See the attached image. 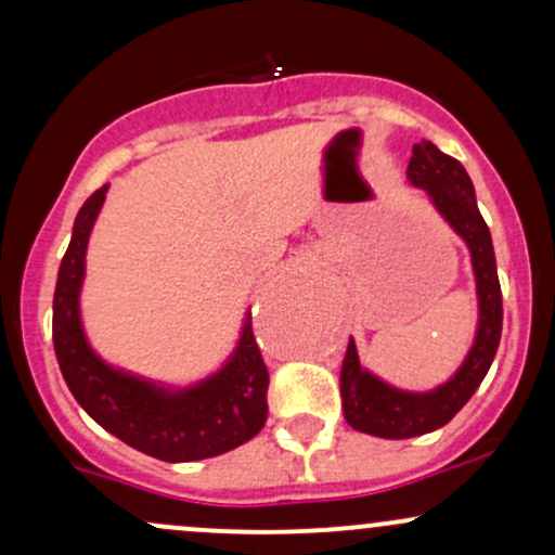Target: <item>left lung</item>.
Instances as JSON below:
<instances>
[{
  "mask_svg": "<svg viewBox=\"0 0 555 555\" xmlns=\"http://www.w3.org/2000/svg\"><path fill=\"white\" fill-rule=\"evenodd\" d=\"M406 177L430 195L443 219L456 229V234L467 242L469 253H473L477 297H480V326H477L475 347L469 349L460 373L430 393H404L373 378L371 373L362 371L358 347L354 341H349L347 358L341 365L344 417L354 430L371 433L378 438H393V441L443 428L467 404L495 358L503 326L493 242H490L486 219L477 211L469 175L456 158L441 154L430 140H423L412 149Z\"/></svg>",
  "mask_w": 555,
  "mask_h": 555,
  "instance_id": "obj_1",
  "label": "left lung"
}]
</instances>
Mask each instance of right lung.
Wrapping results in <instances>:
<instances>
[{
	"label": "right lung",
	"instance_id": "right-lung-1",
	"mask_svg": "<svg viewBox=\"0 0 555 555\" xmlns=\"http://www.w3.org/2000/svg\"><path fill=\"white\" fill-rule=\"evenodd\" d=\"M104 197L106 188H101L82 203L54 289V352L69 391L101 428L162 462L208 460L237 449L258 436L269 417V367L253 334L250 315L242 328L237 352L224 371L182 393H167L132 375L112 371L88 347L78 295L88 234Z\"/></svg>",
	"mask_w": 555,
	"mask_h": 555
}]
</instances>
